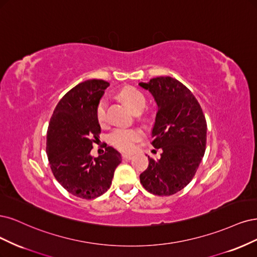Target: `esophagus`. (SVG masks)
<instances>
[{
  "instance_id": "esophagus-1",
  "label": "esophagus",
  "mask_w": 257,
  "mask_h": 257,
  "mask_svg": "<svg viewBox=\"0 0 257 257\" xmlns=\"http://www.w3.org/2000/svg\"><path fill=\"white\" fill-rule=\"evenodd\" d=\"M132 155H130V154H122L121 155V158L123 159V160H130V159H132Z\"/></svg>"
}]
</instances>
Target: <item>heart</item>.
Listing matches in <instances>:
<instances>
[{
    "instance_id": "1",
    "label": "heart",
    "mask_w": 257,
    "mask_h": 257,
    "mask_svg": "<svg viewBox=\"0 0 257 257\" xmlns=\"http://www.w3.org/2000/svg\"><path fill=\"white\" fill-rule=\"evenodd\" d=\"M119 98L130 110L134 112L142 111L146 100L144 95L134 87L123 88L119 93ZM106 100L102 98L98 102L96 109V117L98 122L103 126L106 122ZM143 132L137 128H118L115 129L110 135V143L122 152H131L135 150L136 143L141 140Z\"/></svg>"
}]
</instances>
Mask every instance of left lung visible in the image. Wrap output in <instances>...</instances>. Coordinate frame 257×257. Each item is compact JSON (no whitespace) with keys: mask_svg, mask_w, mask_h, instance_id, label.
<instances>
[{"mask_svg":"<svg viewBox=\"0 0 257 257\" xmlns=\"http://www.w3.org/2000/svg\"><path fill=\"white\" fill-rule=\"evenodd\" d=\"M139 85L153 95L158 105L152 144L162 150L158 161L148 157L150 163L140 181L155 195L175 194L192 180L205 154L207 123L203 110L191 90L174 78L157 77Z\"/></svg>","mask_w":257,"mask_h":257,"instance_id":"1","label":"left lung"}]
</instances>
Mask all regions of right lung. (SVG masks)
Segmentation results:
<instances>
[{"label": "right lung", "instance_id": "1", "mask_svg": "<svg viewBox=\"0 0 257 257\" xmlns=\"http://www.w3.org/2000/svg\"><path fill=\"white\" fill-rule=\"evenodd\" d=\"M110 85L87 80L71 88L57 103L47 132V155L55 179L72 195L92 200L112 184L120 154L107 146L101 156L90 151L101 128L96 117L98 102Z\"/></svg>", "mask_w": 257, "mask_h": 257}]
</instances>
